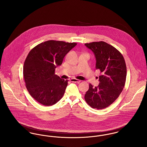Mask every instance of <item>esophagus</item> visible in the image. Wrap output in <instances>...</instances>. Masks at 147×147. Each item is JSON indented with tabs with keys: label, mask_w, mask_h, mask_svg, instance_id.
Segmentation results:
<instances>
[{
	"label": "esophagus",
	"mask_w": 147,
	"mask_h": 147,
	"mask_svg": "<svg viewBox=\"0 0 147 147\" xmlns=\"http://www.w3.org/2000/svg\"><path fill=\"white\" fill-rule=\"evenodd\" d=\"M70 80V82H74V83H79L80 82V80L77 79H75V78L71 79Z\"/></svg>",
	"instance_id": "esophagus-1"
}]
</instances>
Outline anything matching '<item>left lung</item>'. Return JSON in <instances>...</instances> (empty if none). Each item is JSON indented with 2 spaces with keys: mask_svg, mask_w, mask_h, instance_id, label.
<instances>
[{
  "mask_svg": "<svg viewBox=\"0 0 147 147\" xmlns=\"http://www.w3.org/2000/svg\"><path fill=\"white\" fill-rule=\"evenodd\" d=\"M85 45L94 52L96 69L101 73L98 86L89 84L85 100L93 109H103L111 105L123 89L127 75L125 61L119 51L106 42H92Z\"/></svg>",
  "mask_w": 147,
  "mask_h": 147,
  "instance_id": "1",
  "label": "left lung"
}]
</instances>
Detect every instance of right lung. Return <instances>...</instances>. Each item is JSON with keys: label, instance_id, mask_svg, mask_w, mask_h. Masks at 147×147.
Instances as JSON below:
<instances>
[{"label": "right lung", "instance_id": "add662e5", "mask_svg": "<svg viewBox=\"0 0 147 147\" xmlns=\"http://www.w3.org/2000/svg\"><path fill=\"white\" fill-rule=\"evenodd\" d=\"M77 45L49 40L38 44L28 53L24 64V78L29 94L40 104L51 106L63 97L68 80L56 75L55 69Z\"/></svg>", "mask_w": 147, "mask_h": 147}]
</instances>
